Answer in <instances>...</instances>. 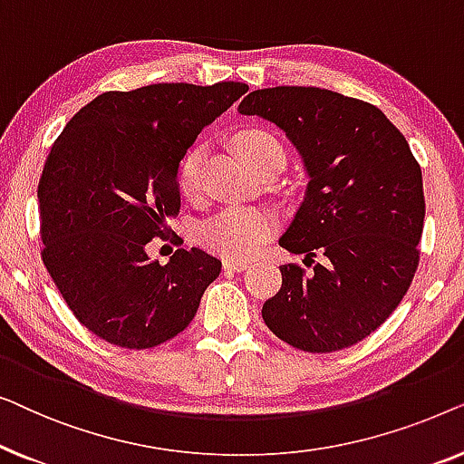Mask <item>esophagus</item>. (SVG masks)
Returning <instances> with one entry per match:
<instances>
[{
  "instance_id": "34e87169",
  "label": "esophagus",
  "mask_w": 464,
  "mask_h": 464,
  "mask_svg": "<svg viewBox=\"0 0 464 464\" xmlns=\"http://www.w3.org/2000/svg\"><path fill=\"white\" fill-rule=\"evenodd\" d=\"M224 268H226V270H234V272H243V270L249 268V262H245V259L226 257V259H224Z\"/></svg>"
}]
</instances>
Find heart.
<instances>
[{
    "label": "heart",
    "mask_w": 464,
    "mask_h": 464,
    "mask_svg": "<svg viewBox=\"0 0 464 464\" xmlns=\"http://www.w3.org/2000/svg\"><path fill=\"white\" fill-rule=\"evenodd\" d=\"M283 151L281 143L264 130H246L238 137V151L246 162H256L266 151ZM285 154V151H283ZM205 160L207 150L196 145L183 156L179 164V189L188 198H198L205 188ZM275 221L259 208H226L202 227V240L211 249L230 257H249L257 246L270 237Z\"/></svg>",
    "instance_id": "obj_1"
}]
</instances>
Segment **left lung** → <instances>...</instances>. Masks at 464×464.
<instances>
[{
  "instance_id": "left-lung-1",
  "label": "left lung",
  "mask_w": 464,
  "mask_h": 464,
  "mask_svg": "<svg viewBox=\"0 0 464 464\" xmlns=\"http://www.w3.org/2000/svg\"><path fill=\"white\" fill-rule=\"evenodd\" d=\"M238 111L276 124L302 156L306 192L278 245L321 256L313 272L281 266L264 323L306 353L357 344L399 306L418 266L424 192L408 141L378 107L327 88H262Z\"/></svg>"
}]
</instances>
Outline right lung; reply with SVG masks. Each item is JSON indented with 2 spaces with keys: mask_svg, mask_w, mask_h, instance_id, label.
<instances>
[{
  "mask_svg": "<svg viewBox=\"0 0 464 464\" xmlns=\"http://www.w3.org/2000/svg\"><path fill=\"white\" fill-rule=\"evenodd\" d=\"M246 91L243 82H175L103 92L50 148L37 186L42 259L75 319L101 340L139 351L175 338L219 276V259L198 246L162 266L148 245L179 215L188 148Z\"/></svg>",
  "mask_w": 464,
  "mask_h": 464,
  "instance_id": "add662e5",
  "label": "right lung"
}]
</instances>
